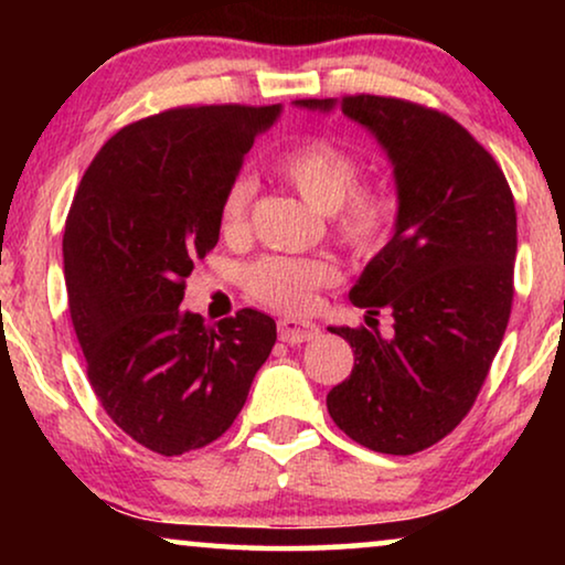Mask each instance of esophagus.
I'll return each mask as SVG.
<instances>
[{"mask_svg": "<svg viewBox=\"0 0 565 565\" xmlns=\"http://www.w3.org/2000/svg\"><path fill=\"white\" fill-rule=\"evenodd\" d=\"M277 334H280L282 342L300 344V342H311V339L319 337V327H316L313 321L296 319V316H285V319L277 321Z\"/></svg>", "mask_w": 565, "mask_h": 565, "instance_id": "esophagus-1", "label": "esophagus"}]
</instances>
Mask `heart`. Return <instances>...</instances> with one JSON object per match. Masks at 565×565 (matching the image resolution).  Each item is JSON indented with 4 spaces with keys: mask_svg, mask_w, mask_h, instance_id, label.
<instances>
[{
    "mask_svg": "<svg viewBox=\"0 0 565 565\" xmlns=\"http://www.w3.org/2000/svg\"><path fill=\"white\" fill-rule=\"evenodd\" d=\"M273 169L290 188L300 192L308 205L323 215H334L339 236L360 252L377 249L391 234L393 203L381 190H358L360 164L342 146L327 138H308L285 149ZM254 198V180L238 174L223 192L221 231L226 236L242 234ZM337 280V269L321 259L265 257L246 273L252 298L280 308L303 311L313 290Z\"/></svg>",
    "mask_w": 565,
    "mask_h": 565,
    "instance_id": "obj_1",
    "label": "heart"
}]
</instances>
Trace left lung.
I'll list each match as a JSON object with an SVG mask.
<instances>
[{"instance_id": "obj_1", "label": "left lung", "mask_w": 565, "mask_h": 565, "mask_svg": "<svg viewBox=\"0 0 565 565\" xmlns=\"http://www.w3.org/2000/svg\"><path fill=\"white\" fill-rule=\"evenodd\" d=\"M342 110L375 138L396 184L388 244L367 262L350 300L388 308L393 337L329 327L354 352L352 375L327 408L354 443L414 455L470 412L512 311L516 211L491 153L460 122L396 97L296 99Z\"/></svg>"}]
</instances>
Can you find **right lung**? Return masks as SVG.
I'll return each instance as SVG.
<instances>
[{
    "instance_id": "right-lung-1",
    "label": "right lung",
    "mask_w": 565,
    "mask_h": 565,
    "mask_svg": "<svg viewBox=\"0 0 565 565\" xmlns=\"http://www.w3.org/2000/svg\"><path fill=\"white\" fill-rule=\"evenodd\" d=\"M282 105L180 107L107 141L64 231L74 331L99 404L159 455L226 431L273 352L277 327L242 308L207 327L182 311L184 277L218 244L223 192Z\"/></svg>"
}]
</instances>
